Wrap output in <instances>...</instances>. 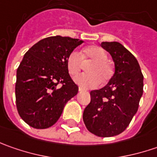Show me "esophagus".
I'll use <instances>...</instances> for the list:
<instances>
[{"label":"esophagus","instance_id":"esophagus-1","mask_svg":"<svg viewBox=\"0 0 157 157\" xmlns=\"http://www.w3.org/2000/svg\"><path fill=\"white\" fill-rule=\"evenodd\" d=\"M78 91H79V92H83V91H84V89H83L82 87H78Z\"/></svg>","mask_w":157,"mask_h":157}]
</instances>
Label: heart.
I'll return each instance as SVG.
<instances>
[{
    "label": "heart",
    "instance_id": "heart-1",
    "mask_svg": "<svg viewBox=\"0 0 157 157\" xmlns=\"http://www.w3.org/2000/svg\"><path fill=\"white\" fill-rule=\"evenodd\" d=\"M105 52L99 46H89L79 53L73 51L66 57V68L69 74L75 78L81 71L82 63L86 64V71L87 73L76 78L75 82L83 88H95L100 83H106L113 76V69L110 63L106 61Z\"/></svg>",
    "mask_w": 157,
    "mask_h": 157
}]
</instances>
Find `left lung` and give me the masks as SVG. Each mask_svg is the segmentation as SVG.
Returning <instances> with one entry per match:
<instances>
[{
  "label": "left lung",
  "instance_id": "1",
  "mask_svg": "<svg viewBox=\"0 0 157 157\" xmlns=\"http://www.w3.org/2000/svg\"><path fill=\"white\" fill-rule=\"evenodd\" d=\"M114 62V73L104 87L90 93L83 121L91 133L110 137L122 133L136 113L143 93V75L135 56L118 42H102Z\"/></svg>",
  "mask_w": 157,
  "mask_h": 157
}]
</instances>
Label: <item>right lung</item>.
I'll return each mask as SVG.
<instances>
[{"label":"right lung","mask_w":157,"mask_h":157,"mask_svg":"<svg viewBox=\"0 0 157 157\" xmlns=\"http://www.w3.org/2000/svg\"><path fill=\"white\" fill-rule=\"evenodd\" d=\"M84 41L68 36L40 40L28 51L16 71L15 100L19 115L30 127L56 123L78 87L70 77L66 57ZM58 83L62 86L57 88Z\"/></svg>","instance_id":"obj_1"}]
</instances>
